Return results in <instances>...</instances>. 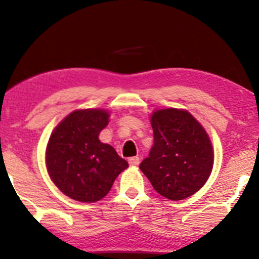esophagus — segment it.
I'll return each mask as SVG.
<instances>
[{
  "instance_id": "esophagus-1",
  "label": "esophagus",
  "mask_w": 259,
  "mask_h": 259,
  "mask_svg": "<svg viewBox=\"0 0 259 259\" xmlns=\"http://www.w3.org/2000/svg\"><path fill=\"white\" fill-rule=\"evenodd\" d=\"M139 163H140V158H139V157H130L129 158L130 166H138Z\"/></svg>"
}]
</instances>
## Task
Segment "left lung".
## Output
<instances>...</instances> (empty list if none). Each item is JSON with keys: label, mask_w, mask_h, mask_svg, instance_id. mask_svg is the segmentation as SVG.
Here are the masks:
<instances>
[{"label": "left lung", "mask_w": 259, "mask_h": 259, "mask_svg": "<svg viewBox=\"0 0 259 259\" xmlns=\"http://www.w3.org/2000/svg\"><path fill=\"white\" fill-rule=\"evenodd\" d=\"M151 126L153 146L140 169L162 197H190L205 184L214 164L208 134L190 113L176 108L153 112Z\"/></svg>", "instance_id": "obj_1"}]
</instances>
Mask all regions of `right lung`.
Listing matches in <instances>:
<instances>
[{
	"mask_svg": "<svg viewBox=\"0 0 259 259\" xmlns=\"http://www.w3.org/2000/svg\"><path fill=\"white\" fill-rule=\"evenodd\" d=\"M108 121L107 110H75L51 133L45 153L48 173L54 184L73 200H101L119 173L129 167L110 145L99 140Z\"/></svg>",
	"mask_w": 259,
	"mask_h": 259,
	"instance_id": "add662e5",
	"label": "right lung"
}]
</instances>
